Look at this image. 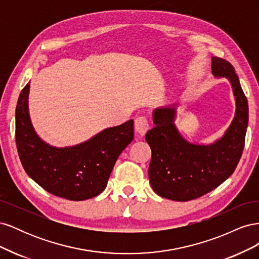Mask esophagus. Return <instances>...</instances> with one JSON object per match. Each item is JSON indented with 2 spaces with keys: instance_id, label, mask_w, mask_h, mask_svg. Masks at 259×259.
Instances as JSON below:
<instances>
[{
  "instance_id": "esophagus-1",
  "label": "esophagus",
  "mask_w": 259,
  "mask_h": 259,
  "mask_svg": "<svg viewBox=\"0 0 259 259\" xmlns=\"http://www.w3.org/2000/svg\"><path fill=\"white\" fill-rule=\"evenodd\" d=\"M149 128L148 121L145 116H139L135 120V132L139 136H144Z\"/></svg>"
}]
</instances>
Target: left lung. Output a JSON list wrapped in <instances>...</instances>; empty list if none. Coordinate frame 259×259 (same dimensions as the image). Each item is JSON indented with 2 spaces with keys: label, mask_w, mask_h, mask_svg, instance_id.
Instances as JSON below:
<instances>
[{
  "label": "left lung",
  "mask_w": 259,
  "mask_h": 259,
  "mask_svg": "<svg viewBox=\"0 0 259 259\" xmlns=\"http://www.w3.org/2000/svg\"><path fill=\"white\" fill-rule=\"evenodd\" d=\"M211 73L229 81L236 100L231 124L214 143H191L180 134L175 124L178 104L152 112L154 127L146 134L152 152L148 175L162 198L178 202L200 198L231 176L240 161L248 123L247 99L230 62L211 57Z\"/></svg>",
  "instance_id": "1"
}]
</instances>
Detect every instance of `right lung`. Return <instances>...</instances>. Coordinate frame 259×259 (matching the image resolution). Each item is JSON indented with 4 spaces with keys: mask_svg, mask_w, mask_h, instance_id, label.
Wrapping results in <instances>:
<instances>
[{
    "mask_svg": "<svg viewBox=\"0 0 259 259\" xmlns=\"http://www.w3.org/2000/svg\"><path fill=\"white\" fill-rule=\"evenodd\" d=\"M29 92L30 82L16 107V144L26 173L56 197L71 201L96 197L105 190L117 158L134 138V121L105 128L81 144L57 148L34 131Z\"/></svg>",
    "mask_w": 259,
    "mask_h": 259,
    "instance_id": "obj_1",
    "label": "right lung"
}]
</instances>
